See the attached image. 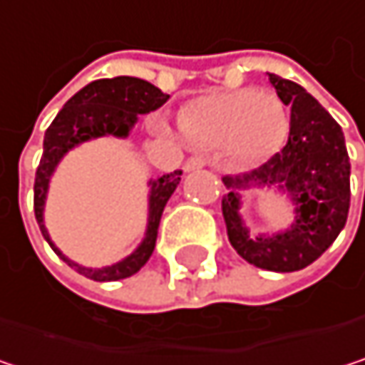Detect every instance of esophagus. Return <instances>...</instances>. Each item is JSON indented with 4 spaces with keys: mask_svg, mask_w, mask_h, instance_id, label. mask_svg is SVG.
Returning <instances> with one entry per match:
<instances>
[{
    "mask_svg": "<svg viewBox=\"0 0 365 365\" xmlns=\"http://www.w3.org/2000/svg\"><path fill=\"white\" fill-rule=\"evenodd\" d=\"M207 165H209V160H207L205 156H190V158L185 160L183 169H185V171H196V169H202V167H207Z\"/></svg>",
    "mask_w": 365,
    "mask_h": 365,
    "instance_id": "esophagus-1",
    "label": "esophagus"
}]
</instances>
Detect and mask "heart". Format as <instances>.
Returning <instances> with one entry per match:
<instances>
[{
  "instance_id": "1",
  "label": "heart",
  "mask_w": 365,
  "mask_h": 365,
  "mask_svg": "<svg viewBox=\"0 0 365 365\" xmlns=\"http://www.w3.org/2000/svg\"><path fill=\"white\" fill-rule=\"evenodd\" d=\"M180 128L196 148H226L243 158L277 152L289 133V113L268 91H226L194 99L180 113Z\"/></svg>"
}]
</instances>
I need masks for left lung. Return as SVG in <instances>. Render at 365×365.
<instances>
[{
    "instance_id": "8db88e82",
    "label": "left lung",
    "mask_w": 365,
    "mask_h": 365,
    "mask_svg": "<svg viewBox=\"0 0 365 365\" xmlns=\"http://www.w3.org/2000/svg\"><path fill=\"white\" fill-rule=\"evenodd\" d=\"M279 99L292 106L287 143L250 173L226 175L230 190L222 211L230 245L250 264L294 272L313 264L336 241L351 205V163L338 122L300 84L268 73ZM250 185L287 187L299 205L297 224L281 235L250 240L236 213L238 190Z\"/></svg>"
}]
</instances>
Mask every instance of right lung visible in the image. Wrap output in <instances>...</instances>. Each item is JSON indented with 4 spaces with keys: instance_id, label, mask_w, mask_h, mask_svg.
Returning a JSON list of instances; mask_svg holds the SVG:
<instances>
[{
    "instance_id": "right-lung-1",
    "label": "right lung",
    "mask_w": 365,
    "mask_h": 365,
    "mask_svg": "<svg viewBox=\"0 0 365 365\" xmlns=\"http://www.w3.org/2000/svg\"><path fill=\"white\" fill-rule=\"evenodd\" d=\"M169 95H165L160 88L154 84L139 80V78H128V76H118V78H103L95 80L88 86H84L80 93H76L65 108L56 113L52 124L46 130L43 137V154L39 160V167L36 171V185H34V209H36V220L39 224V230L43 239L50 243L54 254L61 259H65L69 266H73L80 274L95 279V281H118L135 274L154 252L156 247V237H158V224L163 209L167 200L171 198L173 190L180 183L182 171L163 175L160 180L152 182V192H150V222H148V232L143 243L137 247V252L128 255L126 259L108 266V268H84L73 264L61 254L43 226V200H46V190L50 175L63 154L71 150L73 145L101 137V135H115V137H126L133 124L137 122V113H150L165 106Z\"/></svg>"
}]
</instances>
